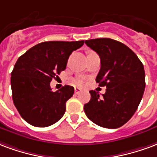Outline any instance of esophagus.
Segmentation results:
<instances>
[{"instance_id":"34e87169","label":"esophagus","mask_w":157,"mask_h":157,"mask_svg":"<svg viewBox=\"0 0 157 157\" xmlns=\"http://www.w3.org/2000/svg\"><path fill=\"white\" fill-rule=\"evenodd\" d=\"M74 92H75V94H79V93L81 92V89H79V88H75Z\"/></svg>"}]
</instances>
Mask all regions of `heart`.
<instances>
[{
	"instance_id": "1",
	"label": "heart",
	"mask_w": 157,
	"mask_h": 157,
	"mask_svg": "<svg viewBox=\"0 0 157 157\" xmlns=\"http://www.w3.org/2000/svg\"><path fill=\"white\" fill-rule=\"evenodd\" d=\"M74 83L76 84V85H78V86H80V85H82L83 84V81H82V79L81 78H76V79H74Z\"/></svg>"
}]
</instances>
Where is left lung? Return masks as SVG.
<instances>
[{
  "mask_svg": "<svg viewBox=\"0 0 157 157\" xmlns=\"http://www.w3.org/2000/svg\"><path fill=\"white\" fill-rule=\"evenodd\" d=\"M99 54L101 67L96 77L99 86H106L99 97L90 90L91 99L83 106L87 117L99 126L116 129L133 116L142 99L146 81L142 63L122 42L110 38L86 40Z\"/></svg>",
  "mask_w": 157,
  "mask_h": 157,
  "instance_id": "left-lung-1",
  "label": "left lung"
}]
</instances>
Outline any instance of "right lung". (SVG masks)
<instances>
[{"mask_svg":"<svg viewBox=\"0 0 157 157\" xmlns=\"http://www.w3.org/2000/svg\"><path fill=\"white\" fill-rule=\"evenodd\" d=\"M83 43L84 41L41 42L18 58L11 72L12 99L28 124L47 127L63 116L74 87L65 85L53 92L50 82L64 70L71 53Z\"/></svg>","mask_w":157,"mask_h":157,"instance_id":"add662e5","label":"right lung"}]
</instances>
